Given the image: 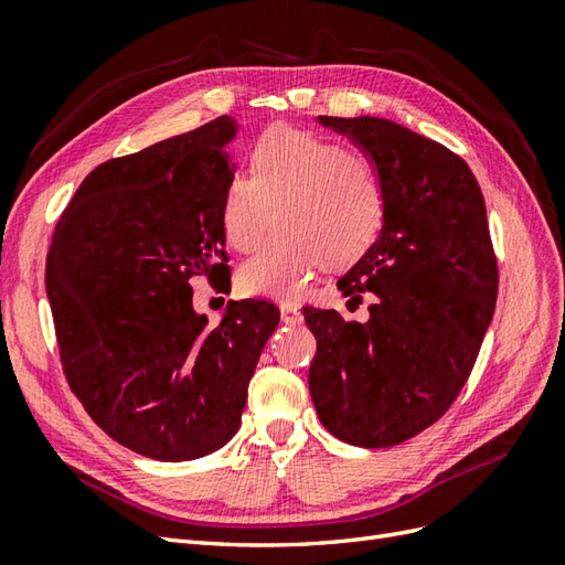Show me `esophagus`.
Segmentation results:
<instances>
[{
    "mask_svg": "<svg viewBox=\"0 0 565 565\" xmlns=\"http://www.w3.org/2000/svg\"><path fill=\"white\" fill-rule=\"evenodd\" d=\"M279 312H281V320L286 324H300L302 322V312H300L298 306H294V302H281Z\"/></svg>",
    "mask_w": 565,
    "mask_h": 565,
    "instance_id": "obj_1",
    "label": "esophagus"
}]
</instances>
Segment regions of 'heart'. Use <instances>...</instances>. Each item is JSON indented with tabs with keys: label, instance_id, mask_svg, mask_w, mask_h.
Listing matches in <instances>:
<instances>
[{
	"label": "heart",
	"instance_id": "1",
	"mask_svg": "<svg viewBox=\"0 0 565 565\" xmlns=\"http://www.w3.org/2000/svg\"><path fill=\"white\" fill-rule=\"evenodd\" d=\"M248 171L234 173L224 188V241L253 253L274 216L279 228L241 267L245 294L298 298L324 259L349 267L382 236L386 185L365 150L277 126L253 142Z\"/></svg>",
	"mask_w": 565,
	"mask_h": 565
}]
</instances>
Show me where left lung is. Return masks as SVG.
<instances>
[{
    "mask_svg": "<svg viewBox=\"0 0 565 565\" xmlns=\"http://www.w3.org/2000/svg\"><path fill=\"white\" fill-rule=\"evenodd\" d=\"M365 150L386 185L377 243L339 279L351 302L374 294L367 322L302 308L317 339L310 396L322 425L353 446L420 434L468 382L499 291L480 183L462 159L380 117H320Z\"/></svg>",
    "mask_w": 565,
    "mask_h": 565,
    "instance_id": "1",
    "label": "left lung"
}]
</instances>
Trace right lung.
<instances>
[{"mask_svg":"<svg viewBox=\"0 0 565 565\" xmlns=\"http://www.w3.org/2000/svg\"><path fill=\"white\" fill-rule=\"evenodd\" d=\"M236 119L93 169L47 253V298L71 392L114 441L179 462L241 427L248 384L279 310L228 302L216 327L193 310L191 279L228 274L220 224Z\"/></svg>","mask_w":565,"mask_h":565,"instance_id":"add662e5","label":"right lung"}]
</instances>
